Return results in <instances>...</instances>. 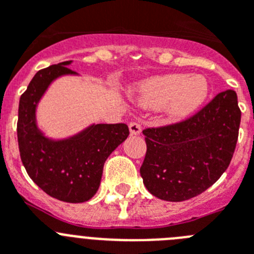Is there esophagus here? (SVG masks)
<instances>
[{"label":"esophagus","instance_id":"34e87169","mask_svg":"<svg viewBox=\"0 0 254 254\" xmlns=\"http://www.w3.org/2000/svg\"><path fill=\"white\" fill-rule=\"evenodd\" d=\"M129 132L131 134H134V136H137V134L141 133V125L137 122H131L129 123Z\"/></svg>","mask_w":254,"mask_h":254}]
</instances>
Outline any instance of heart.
Wrapping results in <instances>:
<instances>
[{
	"instance_id": "b5f03b06",
	"label": "heart",
	"mask_w": 254,
	"mask_h": 254,
	"mask_svg": "<svg viewBox=\"0 0 254 254\" xmlns=\"http://www.w3.org/2000/svg\"><path fill=\"white\" fill-rule=\"evenodd\" d=\"M137 100L143 107L164 105L172 120H181L196 112L208 95V84L202 76L168 73L141 82L136 89Z\"/></svg>"
}]
</instances>
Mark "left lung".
Returning <instances> with one entry per match:
<instances>
[{
	"label": "left lung",
	"mask_w": 254,
	"mask_h": 254,
	"mask_svg": "<svg viewBox=\"0 0 254 254\" xmlns=\"http://www.w3.org/2000/svg\"><path fill=\"white\" fill-rule=\"evenodd\" d=\"M241 116L237 93L225 90L187 120L143 129L147 150L140 173L147 190L170 202L205 192L232 161Z\"/></svg>",
	"instance_id": "obj_1"
}]
</instances>
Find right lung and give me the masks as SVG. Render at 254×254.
Wrapping results in <instances>:
<instances>
[{
	"label": "right lung",
	"instance_id": "obj_1",
	"mask_svg": "<svg viewBox=\"0 0 254 254\" xmlns=\"http://www.w3.org/2000/svg\"><path fill=\"white\" fill-rule=\"evenodd\" d=\"M71 61L52 64L35 73L19 103L17 142L26 173L53 198L69 203L89 201L100 186L108 156L128 137V126L91 125L64 140L46 137L38 128L37 107L52 81L76 75Z\"/></svg>",
	"mask_w": 254,
	"mask_h": 254
}]
</instances>
